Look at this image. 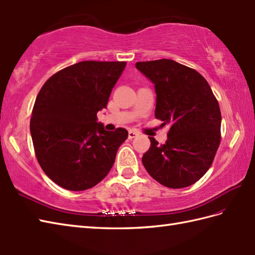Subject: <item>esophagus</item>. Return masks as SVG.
Masks as SVG:
<instances>
[{
	"instance_id": "esophagus-1",
	"label": "esophagus",
	"mask_w": 255,
	"mask_h": 255,
	"mask_svg": "<svg viewBox=\"0 0 255 255\" xmlns=\"http://www.w3.org/2000/svg\"><path fill=\"white\" fill-rule=\"evenodd\" d=\"M137 135H138V132L135 131V129H129V131H128V138L129 139L136 137Z\"/></svg>"
}]
</instances>
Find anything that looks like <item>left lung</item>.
Here are the masks:
<instances>
[{"mask_svg":"<svg viewBox=\"0 0 255 255\" xmlns=\"http://www.w3.org/2000/svg\"><path fill=\"white\" fill-rule=\"evenodd\" d=\"M155 84V117L170 126L165 144L149 137L145 169L170 189L194 184L212 166L220 144L222 113L207 81L199 72L168 59L136 62Z\"/></svg>","mask_w":255,"mask_h":255,"instance_id":"obj_1","label":"left lung"}]
</instances>
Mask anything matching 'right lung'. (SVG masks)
<instances>
[{
    "instance_id": "right-lung-1",
    "label": "right lung",
    "mask_w": 255,
    "mask_h": 255,
    "mask_svg": "<svg viewBox=\"0 0 255 255\" xmlns=\"http://www.w3.org/2000/svg\"><path fill=\"white\" fill-rule=\"evenodd\" d=\"M127 62L83 61L56 72L33 105L30 133L37 160L54 183L84 191L109 173L128 131H106L97 112L108 104Z\"/></svg>"
}]
</instances>
